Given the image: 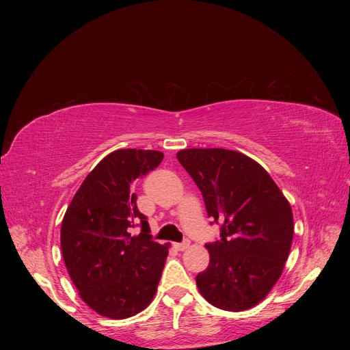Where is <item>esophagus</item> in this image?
I'll list each match as a JSON object with an SVG mask.
<instances>
[{
	"label": "esophagus",
	"mask_w": 350,
	"mask_h": 350,
	"mask_svg": "<svg viewBox=\"0 0 350 350\" xmlns=\"http://www.w3.org/2000/svg\"><path fill=\"white\" fill-rule=\"evenodd\" d=\"M188 247H189V241H184V242L175 243V248H176L178 251H185Z\"/></svg>",
	"instance_id": "esophagus-1"
}]
</instances>
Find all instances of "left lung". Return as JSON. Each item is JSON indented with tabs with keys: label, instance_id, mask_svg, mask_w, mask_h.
I'll list each match as a JSON object with an SVG mask.
<instances>
[{
	"label": "left lung",
	"instance_id": "8db88e82",
	"mask_svg": "<svg viewBox=\"0 0 350 350\" xmlns=\"http://www.w3.org/2000/svg\"><path fill=\"white\" fill-rule=\"evenodd\" d=\"M179 163L204 198L220 239L206 243L208 267L196 282L203 298L225 311H245L276 284L289 257L293 215L289 201L260 163L226 149H184Z\"/></svg>",
	"mask_w": 350,
	"mask_h": 350
}]
</instances>
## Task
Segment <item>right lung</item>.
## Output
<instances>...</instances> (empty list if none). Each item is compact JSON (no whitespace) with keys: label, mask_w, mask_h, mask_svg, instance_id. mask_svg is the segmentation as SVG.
I'll use <instances>...</instances> for the list:
<instances>
[{"label":"right lung","mask_w":350,"mask_h":350,"mask_svg":"<svg viewBox=\"0 0 350 350\" xmlns=\"http://www.w3.org/2000/svg\"><path fill=\"white\" fill-rule=\"evenodd\" d=\"M163 153L121 149L86 176L61 225V251L80 298L93 311L124 320L153 301L169 243L154 242L137 208L133 183L153 171ZM142 228L139 236L132 228Z\"/></svg>","instance_id":"obj_1"}]
</instances>
